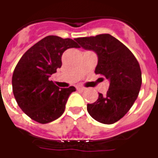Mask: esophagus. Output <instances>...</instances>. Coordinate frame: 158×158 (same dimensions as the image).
Returning a JSON list of instances; mask_svg holds the SVG:
<instances>
[{"mask_svg":"<svg viewBox=\"0 0 158 158\" xmlns=\"http://www.w3.org/2000/svg\"><path fill=\"white\" fill-rule=\"evenodd\" d=\"M77 90L78 91H81V92H82V91H85V87H77Z\"/></svg>","mask_w":158,"mask_h":158,"instance_id":"obj_1","label":"esophagus"}]
</instances>
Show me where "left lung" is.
<instances>
[{
	"instance_id": "1",
	"label": "left lung",
	"mask_w": 158,
	"mask_h": 158,
	"mask_svg": "<svg viewBox=\"0 0 158 158\" xmlns=\"http://www.w3.org/2000/svg\"><path fill=\"white\" fill-rule=\"evenodd\" d=\"M75 40L84 49L96 52L98 63L95 73L110 81L106 96L99 93L96 102L87 104L88 113L100 123H115L125 115L139 96L142 85L139 62L125 45L109 34Z\"/></svg>"
}]
</instances>
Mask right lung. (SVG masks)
Instances as JSON below:
<instances>
[{
	"label": "right lung",
	"instance_id": "1",
	"mask_svg": "<svg viewBox=\"0 0 158 158\" xmlns=\"http://www.w3.org/2000/svg\"><path fill=\"white\" fill-rule=\"evenodd\" d=\"M80 46L71 39L49 35L30 48L17 63L12 76L18 106L33 120L47 123L62 115L74 86L59 88L49 80L62 66L65 50Z\"/></svg>",
	"mask_w": 158,
	"mask_h": 158
}]
</instances>
